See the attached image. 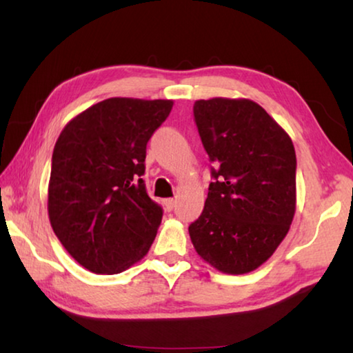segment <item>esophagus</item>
<instances>
[{
  "mask_svg": "<svg viewBox=\"0 0 353 353\" xmlns=\"http://www.w3.org/2000/svg\"><path fill=\"white\" fill-rule=\"evenodd\" d=\"M163 204H165V208L166 210H172V208H174V205H176V201L174 199H165L163 201Z\"/></svg>",
  "mask_w": 353,
  "mask_h": 353,
  "instance_id": "1",
  "label": "esophagus"
}]
</instances>
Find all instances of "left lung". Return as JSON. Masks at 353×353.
I'll return each instance as SVG.
<instances>
[{
    "label": "left lung",
    "instance_id": "8db88e82",
    "mask_svg": "<svg viewBox=\"0 0 353 353\" xmlns=\"http://www.w3.org/2000/svg\"><path fill=\"white\" fill-rule=\"evenodd\" d=\"M193 112L216 170L204 210L188 227L191 243L214 270L248 274L276 252L294 218V145L250 99H198Z\"/></svg>",
    "mask_w": 353,
    "mask_h": 353
}]
</instances>
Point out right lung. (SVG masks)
<instances>
[{"label": "right lung", "mask_w": 353, "mask_h": 353, "mask_svg": "<svg viewBox=\"0 0 353 353\" xmlns=\"http://www.w3.org/2000/svg\"><path fill=\"white\" fill-rule=\"evenodd\" d=\"M171 99L109 98L76 115L59 135L48 183V216L67 252L94 274L129 270L162 223L149 198L146 145Z\"/></svg>", "instance_id": "right-lung-1"}]
</instances>
